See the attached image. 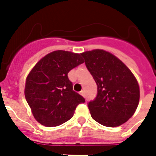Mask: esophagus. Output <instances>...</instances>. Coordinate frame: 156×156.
Masks as SVG:
<instances>
[{"label":"esophagus","instance_id":"1","mask_svg":"<svg viewBox=\"0 0 156 156\" xmlns=\"http://www.w3.org/2000/svg\"><path fill=\"white\" fill-rule=\"evenodd\" d=\"M80 95H83V96H84V97H85V91H84V90H81Z\"/></svg>","mask_w":156,"mask_h":156}]
</instances>
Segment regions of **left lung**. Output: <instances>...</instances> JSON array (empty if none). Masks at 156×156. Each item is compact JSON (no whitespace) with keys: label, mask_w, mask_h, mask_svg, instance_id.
<instances>
[{"label":"left lung","mask_w":156,"mask_h":156,"mask_svg":"<svg viewBox=\"0 0 156 156\" xmlns=\"http://www.w3.org/2000/svg\"><path fill=\"white\" fill-rule=\"evenodd\" d=\"M81 55L97 84V95L88 103L91 117L107 127L126 122L139 103V86L134 75L121 60L104 50L87 51Z\"/></svg>","instance_id":"1"}]
</instances>
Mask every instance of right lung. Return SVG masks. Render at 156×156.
<instances>
[{"label":"right lung","instance_id":"right-lung-1","mask_svg":"<svg viewBox=\"0 0 156 156\" xmlns=\"http://www.w3.org/2000/svg\"><path fill=\"white\" fill-rule=\"evenodd\" d=\"M84 62L78 53L57 50L44 56L26 79L25 97L36 121L57 126L72 118L85 99L73 90L68 73Z\"/></svg>","mask_w":156,"mask_h":156}]
</instances>
